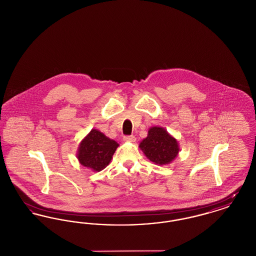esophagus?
<instances>
[{"label":"esophagus","instance_id":"34e87169","mask_svg":"<svg viewBox=\"0 0 256 256\" xmlns=\"http://www.w3.org/2000/svg\"><path fill=\"white\" fill-rule=\"evenodd\" d=\"M124 140L126 142H132V143H134V142L136 141V138H135V136H134V135H130V136H124Z\"/></svg>","mask_w":256,"mask_h":256}]
</instances>
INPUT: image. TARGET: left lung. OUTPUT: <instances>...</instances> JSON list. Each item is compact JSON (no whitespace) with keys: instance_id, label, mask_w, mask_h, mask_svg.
Listing matches in <instances>:
<instances>
[{"instance_id":"8db88e82","label":"left lung","mask_w":256,"mask_h":256,"mask_svg":"<svg viewBox=\"0 0 256 256\" xmlns=\"http://www.w3.org/2000/svg\"><path fill=\"white\" fill-rule=\"evenodd\" d=\"M139 148L146 158L159 166L170 164L180 150L178 140L161 126L150 128L148 136L140 142Z\"/></svg>"}]
</instances>
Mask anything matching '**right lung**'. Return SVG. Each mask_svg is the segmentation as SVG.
<instances>
[{
	"mask_svg": "<svg viewBox=\"0 0 256 256\" xmlns=\"http://www.w3.org/2000/svg\"><path fill=\"white\" fill-rule=\"evenodd\" d=\"M118 146L116 141L93 128L80 141L76 158L86 168L100 172L110 164Z\"/></svg>",
	"mask_w": 256,
	"mask_h": 256,
	"instance_id": "obj_1",
	"label": "right lung"
}]
</instances>
